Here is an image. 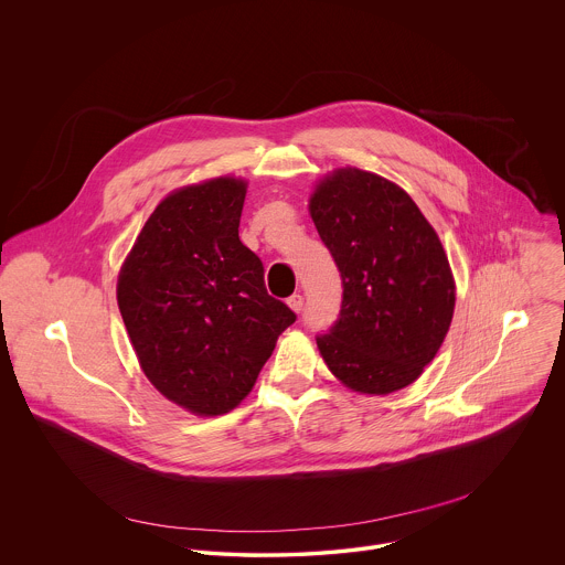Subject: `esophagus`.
<instances>
[{
	"instance_id": "1",
	"label": "esophagus",
	"mask_w": 565,
	"mask_h": 565,
	"mask_svg": "<svg viewBox=\"0 0 565 565\" xmlns=\"http://www.w3.org/2000/svg\"><path fill=\"white\" fill-rule=\"evenodd\" d=\"M287 305H289V309H291V311L300 313V311H302V307H305V298H302L300 294H294V296L287 300Z\"/></svg>"
}]
</instances>
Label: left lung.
I'll return each instance as SVG.
<instances>
[{"label":"left lung","mask_w":565,"mask_h":565,"mask_svg":"<svg viewBox=\"0 0 565 565\" xmlns=\"http://www.w3.org/2000/svg\"><path fill=\"white\" fill-rule=\"evenodd\" d=\"M309 211L343 287L337 322L316 337L328 370L359 394L403 390L452 322L444 245L404 189L356 167L326 175Z\"/></svg>","instance_id":"obj_1"}]
</instances>
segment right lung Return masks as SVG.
I'll list each match as a JSON object with an SVG mask.
<instances>
[{
    "label": "right lung",
    "mask_w": 565,
    "mask_h": 565,
    "mask_svg": "<svg viewBox=\"0 0 565 565\" xmlns=\"http://www.w3.org/2000/svg\"><path fill=\"white\" fill-rule=\"evenodd\" d=\"M245 182L222 175L169 193L132 245L117 305L141 370L171 403L222 415L252 392L296 313L265 289L239 239Z\"/></svg>",
    "instance_id": "obj_1"
}]
</instances>
